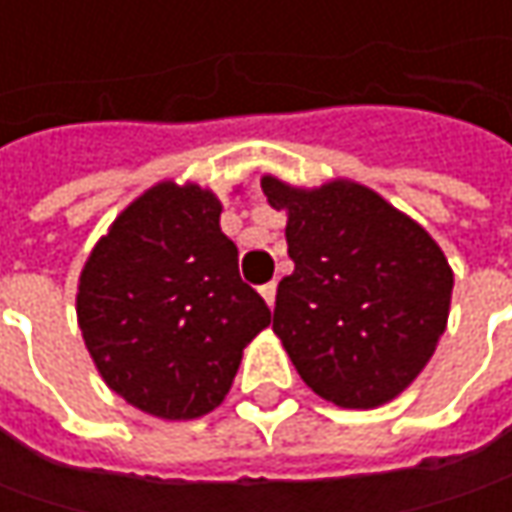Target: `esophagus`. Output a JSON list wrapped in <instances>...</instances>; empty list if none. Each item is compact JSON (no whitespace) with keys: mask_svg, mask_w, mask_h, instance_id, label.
I'll use <instances>...</instances> for the list:
<instances>
[{"mask_svg":"<svg viewBox=\"0 0 512 512\" xmlns=\"http://www.w3.org/2000/svg\"><path fill=\"white\" fill-rule=\"evenodd\" d=\"M259 293H262V299H265L267 305L273 307L276 305V282H267V285L259 287Z\"/></svg>","mask_w":512,"mask_h":512,"instance_id":"1","label":"esophagus"}]
</instances>
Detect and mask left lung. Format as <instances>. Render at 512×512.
Here are the masks:
<instances>
[{"label": "left lung", "mask_w": 512, "mask_h": 512, "mask_svg": "<svg viewBox=\"0 0 512 512\" xmlns=\"http://www.w3.org/2000/svg\"><path fill=\"white\" fill-rule=\"evenodd\" d=\"M287 210L293 273L276 287L273 330L305 384L327 402H390L430 362L447 325L453 273L413 219L362 185L296 190L262 179Z\"/></svg>", "instance_id": "left-lung-1"}]
</instances>
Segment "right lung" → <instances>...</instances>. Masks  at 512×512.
I'll return each mask as SVG.
<instances>
[{"label":"right lung","mask_w":512,"mask_h":512,"mask_svg":"<svg viewBox=\"0 0 512 512\" xmlns=\"http://www.w3.org/2000/svg\"><path fill=\"white\" fill-rule=\"evenodd\" d=\"M219 213L202 187L156 185L113 222L79 279V327L102 379L159 419L222 404L242 350L270 325Z\"/></svg>","instance_id":"obj_1"}]
</instances>
